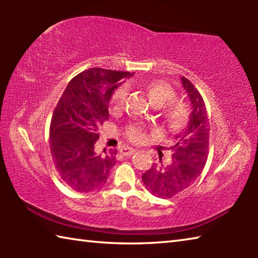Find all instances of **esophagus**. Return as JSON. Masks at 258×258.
I'll return each instance as SVG.
<instances>
[{"mask_svg":"<svg viewBox=\"0 0 258 258\" xmlns=\"http://www.w3.org/2000/svg\"><path fill=\"white\" fill-rule=\"evenodd\" d=\"M135 152L133 148H121L120 149V154L124 156H132Z\"/></svg>","mask_w":258,"mask_h":258,"instance_id":"esophagus-1","label":"esophagus"}]
</instances>
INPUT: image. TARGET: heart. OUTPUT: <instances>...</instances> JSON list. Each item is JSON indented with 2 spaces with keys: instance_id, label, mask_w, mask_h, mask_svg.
Wrapping results in <instances>:
<instances>
[{
  "instance_id": "heart-1",
  "label": "heart",
  "mask_w": 258,
  "mask_h": 258,
  "mask_svg": "<svg viewBox=\"0 0 258 258\" xmlns=\"http://www.w3.org/2000/svg\"><path fill=\"white\" fill-rule=\"evenodd\" d=\"M147 92L152 103L157 107L163 106V117L172 127H180L185 123L189 115V106L182 99L175 98V91L167 82L156 80L148 83ZM128 95V87L120 85L113 91L111 103L113 108L124 107ZM126 137L135 143H141L147 139L145 127L141 124H131L125 131Z\"/></svg>"
}]
</instances>
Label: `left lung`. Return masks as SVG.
<instances>
[{"label": "left lung", "mask_w": 258, "mask_h": 258, "mask_svg": "<svg viewBox=\"0 0 258 258\" xmlns=\"http://www.w3.org/2000/svg\"><path fill=\"white\" fill-rule=\"evenodd\" d=\"M183 89L192 106L189 124L176 134L175 145L169 148L172 161L168 165H154L143 173L142 181L149 192L160 198H172L189 187L202 174L209 152L211 125L206 104L199 91L185 77H182Z\"/></svg>", "instance_id": "8db88e82"}]
</instances>
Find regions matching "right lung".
<instances>
[{
    "label": "right lung",
    "instance_id": "1",
    "mask_svg": "<svg viewBox=\"0 0 258 258\" xmlns=\"http://www.w3.org/2000/svg\"><path fill=\"white\" fill-rule=\"evenodd\" d=\"M128 72L90 68L68 83L52 115L50 151L56 173L81 194L102 187L116 164L117 149L94 150L99 130L109 119L111 94Z\"/></svg>",
    "mask_w": 258,
    "mask_h": 258
}]
</instances>
